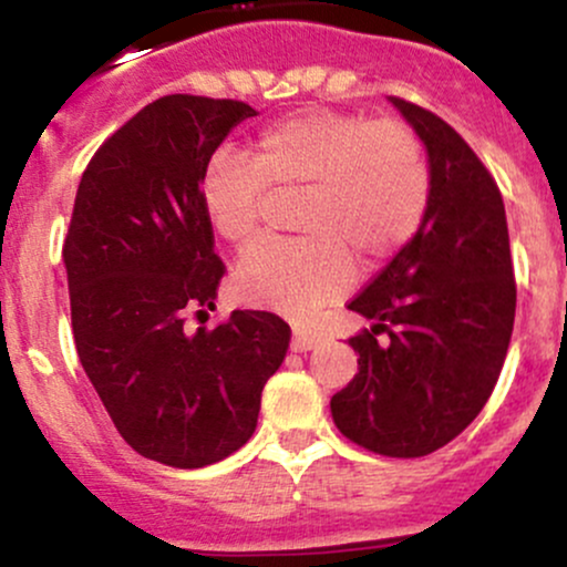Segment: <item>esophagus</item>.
<instances>
[{
  "instance_id": "1",
  "label": "esophagus",
  "mask_w": 567,
  "mask_h": 567,
  "mask_svg": "<svg viewBox=\"0 0 567 567\" xmlns=\"http://www.w3.org/2000/svg\"><path fill=\"white\" fill-rule=\"evenodd\" d=\"M317 343H320V336L306 333V330H296V333H292L290 349L292 351H309V349H315Z\"/></svg>"
}]
</instances>
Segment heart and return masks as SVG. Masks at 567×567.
I'll return each instance as SVG.
<instances>
[{"label":"heart","instance_id":"heart-1","mask_svg":"<svg viewBox=\"0 0 567 567\" xmlns=\"http://www.w3.org/2000/svg\"><path fill=\"white\" fill-rule=\"evenodd\" d=\"M269 188H301L296 237L247 247L234 285L250 301L309 315L349 282L354 256L379 264L413 237L429 205L424 143L400 120L341 112L285 116L250 154L220 152L202 178V210L231 245L256 237Z\"/></svg>","mask_w":567,"mask_h":567}]
</instances>
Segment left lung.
Returning <instances> with one entry per match:
<instances>
[{
	"label": "left lung",
	"instance_id": "left-lung-1",
	"mask_svg": "<svg viewBox=\"0 0 567 567\" xmlns=\"http://www.w3.org/2000/svg\"><path fill=\"white\" fill-rule=\"evenodd\" d=\"M389 101L424 141L432 188L413 239L349 303L373 324L349 338L360 373L333 394L330 413L357 445L419 458L485 408L509 349L517 288L493 175L437 114Z\"/></svg>",
	"mask_w": 567,
	"mask_h": 567
}]
</instances>
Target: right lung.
I'll return each mask as SVG.
<instances>
[{
  "mask_svg": "<svg viewBox=\"0 0 567 567\" xmlns=\"http://www.w3.org/2000/svg\"><path fill=\"white\" fill-rule=\"evenodd\" d=\"M256 114L202 95L148 103L90 159L63 243L84 373L127 445L175 470L216 464L252 437L290 343L271 311L237 309L194 333L184 324L216 306L224 277L202 178Z\"/></svg>",
  "mask_w": 567,
  "mask_h": 567,
  "instance_id": "obj_1",
  "label": "right lung"
}]
</instances>
